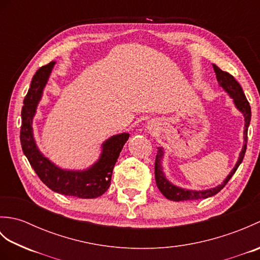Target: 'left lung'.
Listing matches in <instances>:
<instances>
[{
    "instance_id": "1",
    "label": "left lung",
    "mask_w": 260,
    "mask_h": 260,
    "mask_svg": "<svg viewBox=\"0 0 260 260\" xmlns=\"http://www.w3.org/2000/svg\"><path fill=\"white\" fill-rule=\"evenodd\" d=\"M213 69L215 76H217V80L220 87H222V89L228 92V95L233 98L234 104L236 108L239 110V112L244 115L245 118V127H244V145H242V150L239 154L238 161H237L235 168L231 170V172L228 174L227 178L223 180L221 184H219L214 187H211V189L208 190H187V189H182L180 186H176L173 183L167 179L164 172H163V168H162V161H163V156H164V151L163 147H157V154H156V158H155V181H156V185L158 187V190L162 192V194L169 199V200L172 201H186V200H199V199H207L212 196H215L218 192L221 191L224 185L228 183V181L231 179V176L235 174L237 169L239 168V165L241 164L242 159H244L245 153H246V148H247V134H248V127H249L250 124V119H251V109H250V105L248 103L247 98L245 96L244 91H242V88L239 85V82L235 79L234 76H231L230 74L225 73V71H222L217 66L213 64Z\"/></svg>"
}]
</instances>
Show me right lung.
<instances>
[{
	"instance_id": "right-lung-1",
	"label": "right lung",
	"mask_w": 260,
	"mask_h": 260,
	"mask_svg": "<svg viewBox=\"0 0 260 260\" xmlns=\"http://www.w3.org/2000/svg\"><path fill=\"white\" fill-rule=\"evenodd\" d=\"M54 64L56 62L52 61L37 71L23 101L20 132L22 150L32 169L49 189L60 194L80 199L101 197L108 190L114 167L129 134H117L105 141L102 144V153L97 162L85 170L61 169L43 155L33 136L32 120Z\"/></svg>"
}]
</instances>
